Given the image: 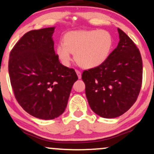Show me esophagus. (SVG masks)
<instances>
[{"mask_svg": "<svg viewBox=\"0 0 154 154\" xmlns=\"http://www.w3.org/2000/svg\"><path fill=\"white\" fill-rule=\"evenodd\" d=\"M76 73H77L78 78L79 79H81L82 78V73H81V72L79 71V70H76Z\"/></svg>", "mask_w": 154, "mask_h": 154, "instance_id": "1", "label": "esophagus"}]
</instances>
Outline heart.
<instances>
[{
	"instance_id": "heart-1",
	"label": "heart",
	"mask_w": 154,
	"mask_h": 154,
	"mask_svg": "<svg viewBox=\"0 0 154 154\" xmlns=\"http://www.w3.org/2000/svg\"><path fill=\"white\" fill-rule=\"evenodd\" d=\"M113 47L112 36L104 30H75L68 32L63 42L58 43L56 53L61 63L68 66L75 54V60L81 67L91 69L108 59Z\"/></svg>"
}]
</instances>
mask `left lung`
Instances as JSON below:
<instances>
[{
  "instance_id": "left-lung-1",
  "label": "left lung",
  "mask_w": 154,
  "mask_h": 154,
  "mask_svg": "<svg viewBox=\"0 0 154 154\" xmlns=\"http://www.w3.org/2000/svg\"><path fill=\"white\" fill-rule=\"evenodd\" d=\"M119 42L108 59L85 70L82 79L91 110L104 118L118 117L135 103L141 90L143 65L134 42L118 28Z\"/></svg>"
}]
</instances>
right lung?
<instances>
[{
	"instance_id": "right-lung-1",
	"label": "right lung",
	"mask_w": 154,
	"mask_h": 154,
	"mask_svg": "<svg viewBox=\"0 0 154 154\" xmlns=\"http://www.w3.org/2000/svg\"><path fill=\"white\" fill-rule=\"evenodd\" d=\"M54 27L30 30L10 53L8 72L15 98L23 109L40 119H53L65 112L75 69L60 63L54 50Z\"/></svg>"
}]
</instances>
